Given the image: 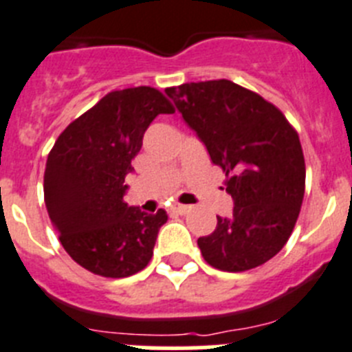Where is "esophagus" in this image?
<instances>
[{"label":"esophagus","instance_id":"esophagus-1","mask_svg":"<svg viewBox=\"0 0 352 352\" xmlns=\"http://www.w3.org/2000/svg\"><path fill=\"white\" fill-rule=\"evenodd\" d=\"M172 210H173V212L180 214V216H184V214H188L189 210H191V207L182 206V204H175V206H172Z\"/></svg>","mask_w":352,"mask_h":352}]
</instances>
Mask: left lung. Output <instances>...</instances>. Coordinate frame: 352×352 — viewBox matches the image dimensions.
<instances>
[{"label":"left lung","mask_w":352,"mask_h":352,"mask_svg":"<svg viewBox=\"0 0 352 352\" xmlns=\"http://www.w3.org/2000/svg\"><path fill=\"white\" fill-rule=\"evenodd\" d=\"M182 118L227 175L230 218L198 239L207 264L241 273L262 265L285 246L305 195L299 136L283 113L228 79L166 88Z\"/></svg>","instance_id":"obj_1"}]
</instances>
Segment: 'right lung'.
<instances>
[{
	"instance_id": "add662e5",
	"label": "right lung",
	"mask_w": 352,
	"mask_h": 352,
	"mask_svg": "<svg viewBox=\"0 0 352 352\" xmlns=\"http://www.w3.org/2000/svg\"><path fill=\"white\" fill-rule=\"evenodd\" d=\"M172 102L151 87L109 91L58 136L47 155L44 200L65 252L90 273L125 278L146 267L166 210L124 201L125 175L157 115Z\"/></svg>"
}]
</instances>
